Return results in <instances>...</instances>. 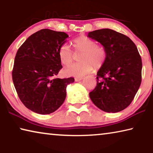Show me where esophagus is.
I'll list each match as a JSON object with an SVG mask.
<instances>
[{
	"mask_svg": "<svg viewBox=\"0 0 153 153\" xmlns=\"http://www.w3.org/2000/svg\"><path fill=\"white\" fill-rule=\"evenodd\" d=\"M83 79H84V77H75V81L79 82V81H81V80Z\"/></svg>",
	"mask_w": 153,
	"mask_h": 153,
	"instance_id": "1",
	"label": "esophagus"
}]
</instances>
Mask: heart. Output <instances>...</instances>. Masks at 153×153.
Listing matches in <instances>:
<instances>
[{
  "label": "heart",
  "instance_id": "1",
  "mask_svg": "<svg viewBox=\"0 0 153 153\" xmlns=\"http://www.w3.org/2000/svg\"><path fill=\"white\" fill-rule=\"evenodd\" d=\"M76 53H82L79 63L69 66L64 70L67 76L82 77L93 70L98 69L104 64L107 53L105 48L97 45L96 41L86 36H79L73 41ZM59 57L64 65H70L74 59V54L67 44L61 45L59 50Z\"/></svg>",
  "mask_w": 153,
  "mask_h": 153
}]
</instances>
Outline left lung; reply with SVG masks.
Here are the masks:
<instances>
[{
	"label": "left lung",
	"mask_w": 153,
	"mask_h": 153,
	"mask_svg": "<svg viewBox=\"0 0 153 153\" xmlns=\"http://www.w3.org/2000/svg\"><path fill=\"white\" fill-rule=\"evenodd\" d=\"M88 37L101 44L107 53L97 72V86L89 93L90 99L105 112L125 109L141 84L142 64L138 48L128 36L107 28L90 32Z\"/></svg>",
	"instance_id": "1"
}]
</instances>
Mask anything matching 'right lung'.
<instances>
[{
    "mask_svg": "<svg viewBox=\"0 0 153 153\" xmlns=\"http://www.w3.org/2000/svg\"><path fill=\"white\" fill-rule=\"evenodd\" d=\"M69 36L42 29L33 33L17 52L12 71L19 99L30 110L46 115L57 110L66 97L67 86L74 77L60 79L59 50Z\"/></svg>",
    "mask_w": 153,
    "mask_h": 153,
    "instance_id": "right-lung-1",
    "label": "right lung"
}]
</instances>
